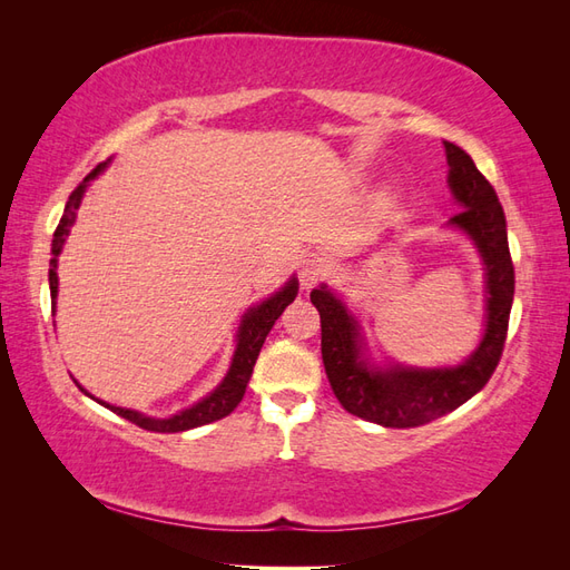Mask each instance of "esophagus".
Instances as JSON below:
<instances>
[{"instance_id": "esophagus-1", "label": "esophagus", "mask_w": 570, "mask_h": 570, "mask_svg": "<svg viewBox=\"0 0 570 570\" xmlns=\"http://www.w3.org/2000/svg\"><path fill=\"white\" fill-rule=\"evenodd\" d=\"M328 273V261L320 253H309L299 261V281L305 287H314Z\"/></svg>"}]
</instances>
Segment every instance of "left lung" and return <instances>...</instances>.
Listing matches in <instances>:
<instances>
[{
  "instance_id": "left-lung-1",
  "label": "left lung",
  "mask_w": 570,
  "mask_h": 570,
  "mask_svg": "<svg viewBox=\"0 0 570 570\" xmlns=\"http://www.w3.org/2000/svg\"><path fill=\"white\" fill-rule=\"evenodd\" d=\"M449 189L463 207L446 226L468 236L485 271V324L475 351L459 365L422 368L377 363L356 314L332 287L309 293L322 317V361L334 395L346 412L381 426L407 429L434 422L461 407L495 373L514 297V268L508 246V222L495 189L456 144L444 141Z\"/></svg>"
}]
</instances>
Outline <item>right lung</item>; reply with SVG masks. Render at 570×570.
<instances>
[{
	"mask_svg": "<svg viewBox=\"0 0 570 570\" xmlns=\"http://www.w3.org/2000/svg\"><path fill=\"white\" fill-rule=\"evenodd\" d=\"M111 163L105 160L99 163V166L87 175V178L72 189V195L66 205V212H62L58 229L53 234V246H50V253H53V258H50V268H48V285H50V305H53V314H56V305H58V256L62 246H66L70 229L75 219H78V209L82 205V197L87 193V187L97 178V175H102L107 170V166ZM297 289L299 283L295 275H289V281L273 293L271 297H265L263 302H256V305L248 307L242 317V324H238V332H236V348H234V356H232V365L226 375L222 377V383L214 387L209 395H205L202 400H197L195 404H189V407L175 412L170 416H148L144 412H136V410H126V407H114V404L105 402V400H97L95 395H90L78 381V387L85 392L87 397H92L95 402L102 404V407L111 410L114 414L124 416V420L134 422L136 426L148 429V432H158V434H175V432H187V429H195L202 424H209V422H217L222 416L232 414L236 410V404L244 400V392L246 385L250 381V373H253V365L258 361V353L263 348V341L268 336V332L273 328L275 320L281 317L285 312V307L289 305L297 297Z\"/></svg>",
	"mask_w": 570,
	"mask_h": 570,
	"instance_id": "right-lung-1",
	"label": "right lung"
}]
</instances>
